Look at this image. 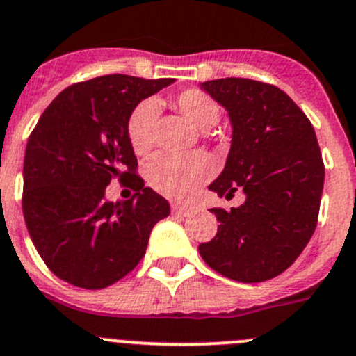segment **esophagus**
<instances>
[{
  "instance_id": "obj_1",
  "label": "esophagus",
  "mask_w": 356,
  "mask_h": 356,
  "mask_svg": "<svg viewBox=\"0 0 356 356\" xmlns=\"http://www.w3.org/2000/svg\"><path fill=\"white\" fill-rule=\"evenodd\" d=\"M191 212H193V207L189 205H181V203H174V205H172V213H174V216L186 217Z\"/></svg>"
}]
</instances>
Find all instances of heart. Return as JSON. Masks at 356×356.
<instances>
[{
  "label": "heart",
  "instance_id": "heart-1",
  "mask_svg": "<svg viewBox=\"0 0 356 356\" xmlns=\"http://www.w3.org/2000/svg\"><path fill=\"white\" fill-rule=\"evenodd\" d=\"M175 109L198 130H209L219 122L220 109L207 92L198 88L182 90L172 99ZM158 104L153 99L139 102L127 118V139L136 154H146L153 147ZM213 161L205 153H189L182 156L156 154L146 163L144 174L158 193L170 198H186L202 182L212 175Z\"/></svg>",
  "mask_w": 356,
  "mask_h": 356
}]
</instances>
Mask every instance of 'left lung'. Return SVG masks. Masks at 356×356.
<instances>
[{
  "label": "left lung",
  "instance_id": "8db88e82",
  "mask_svg": "<svg viewBox=\"0 0 356 356\" xmlns=\"http://www.w3.org/2000/svg\"><path fill=\"white\" fill-rule=\"evenodd\" d=\"M200 88L226 109L233 129L226 167L209 189L226 198L245 195L236 209H210L220 224L216 238L200 245V255L231 280H270L315 233L325 177L315 130L275 85L222 78Z\"/></svg>",
  "mask_w": 356,
  "mask_h": 356
}]
</instances>
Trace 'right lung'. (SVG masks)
<instances>
[{
    "instance_id": "add662e5",
    "label": "right lung",
    "mask_w": 356,
    "mask_h": 356,
    "mask_svg": "<svg viewBox=\"0 0 356 356\" xmlns=\"http://www.w3.org/2000/svg\"><path fill=\"white\" fill-rule=\"evenodd\" d=\"M174 78L109 74L74 83L44 109L24 158L22 210L38 254L54 275L81 289L118 282L144 257L151 229L170 213L163 196L136 175L127 118ZM136 195L105 200L111 178Z\"/></svg>"
}]
</instances>
